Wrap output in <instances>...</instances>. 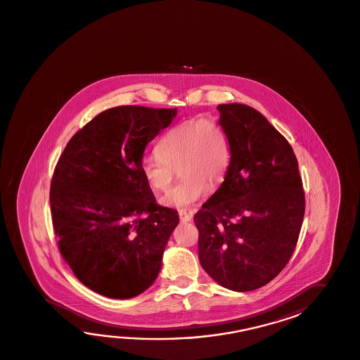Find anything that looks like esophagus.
<instances>
[{
  "label": "esophagus",
  "instance_id": "34e87169",
  "mask_svg": "<svg viewBox=\"0 0 360 360\" xmlns=\"http://www.w3.org/2000/svg\"><path fill=\"white\" fill-rule=\"evenodd\" d=\"M178 214H179V219L182 220V221H191L192 218H193V213H191V212L181 210Z\"/></svg>",
  "mask_w": 360,
  "mask_h": 360
}]
</instances>
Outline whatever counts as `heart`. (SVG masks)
Returning a JSON list of instances; mask_svg holds the SVG:
<instances>
[{"instance_id": "1", "label": "heart", "mask_w": 360, "mask_h": 360, "mask_svg": "<svg viewBox=\"0 0 360 360\" xmlns=\"http://www.w3.org/2000/svg\"><path fill=\"white\" fill-rule=\"evenodd\" d=\"M145 156L141 172L151 190L165 192L178 169L182 181L160 200L164 206L187 209L218 187L229 168L231 148L224 129L215 120L191 119L169 129Z\"/></svg>"}]
</instances>
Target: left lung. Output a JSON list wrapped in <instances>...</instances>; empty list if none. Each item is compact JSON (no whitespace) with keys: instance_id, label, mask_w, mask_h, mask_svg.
Wrapping results in <instances>:
<instances>
[{"instance_id":"8db88e82","label":"left lung","mask_w":360,"mask_h":360,"mask_svg":"<svg viewBox=\"0 0 360 360\" xmlns=\"http://www.w3.org/2000/svg\"><path fill=\"white\" fill-rule=\"evenodd\" d=\"M217 109L231 162L193 218L198 259L218 285L245 292L286 266L300 235L305 195L292 147L265 117L243 103Z\"/></svg>"}]
</instances>
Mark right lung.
I'll return each mask as SVG.
<instances>
[{
    "label": "right lung",
    "mask_w": 360,
    "mask_h": 360,
    "mask_svg": "<svg viewBox=\"0 0 360 360\" xmlns=\"http://www.w3.org/2000/svg\"><path fill=\"white\" fill-rule=\"evenodd\" d=\"M176 109L117 106L74 134L50 188L53 231L74 276L97 294L131 299L154 283L179 223L141 172L147 145Z\"/></svg>",
    "instance_id": "right-lung-1"
}]
</instances>
